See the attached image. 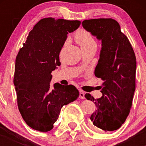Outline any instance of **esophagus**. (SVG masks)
<instances>
[{"mask_svg":"<svg viewBox=\"0 0 146 146\" xmlns=\"http://www.w3.org/2000/svg\"><path fill=\"white\" fill-rule=\"evenodd\" d=\"M79 92H80V95H79V98H81V99H84V98H85V93L81 90H79Z\"/></svg>","mask_w":146,"mask_h":146,"instance_id":"esophagus-1","label":"esophagus"}]
</instances>
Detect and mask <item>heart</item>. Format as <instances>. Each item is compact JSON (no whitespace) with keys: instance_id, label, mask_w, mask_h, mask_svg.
I'll use <instances>...</instances> for the list:
<instances>
[{"instance_id":"heart-1","label":"heart","mask_w":146,"mask_h":146,"mask_svg":"<svg viewBox=\"0 0 146 146\" xmlns=\"http://www.w3.org/2000/svg\"><path fill=\"white\" fill-rule=\"evenodd\" d=\"M75 40L80 46L81 49L91 48H96L95 41L92 35L90 33L84 29L80 30L76 33L75 35Z\"/></svg>"}]
</instances>
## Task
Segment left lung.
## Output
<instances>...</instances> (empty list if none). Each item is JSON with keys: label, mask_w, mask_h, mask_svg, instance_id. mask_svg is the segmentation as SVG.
I'll return each instance as SVG.
<instances>
[{"label": "left lung", "mask_w": 146, "mask_h": 146, "mask_svg": "<svg viewBox=\"0 0 146 146\" xmlns=\"http://www.w3.org/2000/svg\"><path fill=\"white\" fill-rule=\"evenodd\" d=\"M82 24L102 43L95 75L104 81L102 96L95 99L90 93L85 95L97 108L90 119L97 127L113 131L124 123L131 107L137 68L134 51L115 20H85Z\"/></svg>", "instance_id": "8db88e82"}]
</instances>
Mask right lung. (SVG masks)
<instances>
[{
  "mask_svg": "<svg viewBox=\"0 0 146 146\" xmlns=\"http://www.w3.org/2000/svg\"><path fill=\"white\" fill-rule=\"evenodd\" d=\"M79 21L41 19L29 32L15 60L13 83L24 120L41 132L53 128L61 108L76 100L77 89L59 83L51 86V72L60 65L59 53L68 37L80 25Z\"/></svg>",
  "mask_w": 146,
  "mask_h": 146,
  "instance_id": "1",
  "label": "right lung"
}]
</instances>
